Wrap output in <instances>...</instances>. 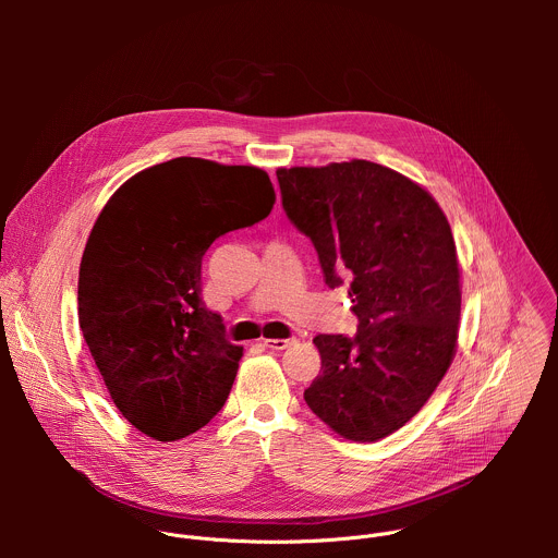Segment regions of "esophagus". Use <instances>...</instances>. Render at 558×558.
I'll use <instances>...</instances> for the list:
<instances>
[{"label":"esophagus","instance_id":"1","mask_svg":"<svg viewBox=\"0 0 558 558\" xmlns=\"http://www.w3.org/2000/svg\"><path fill=\"white\" fill-rule=\"evenodd\" d=\"M298 340L295 338H287V340H263V344L271 351H284L289 347H293Z\"/></svg>","mask_w":558,"mask_h":558}]
</instances>
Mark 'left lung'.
<instances>
[{
	"instance_id": "1",
	"label": "left lung",
	"mask_w": 558,
	"mask_h": 558,
	"mask_svg": "<svg viewBox=\"0 0 558 558\" xmlns=\"http://www.w3.org/2000/svg\"><path fill=\"white\" fill-rule=\"evenodd\" d=\"M282 209L313 243L325 282L349 284L357 333H320L306 407L338 435L402 428L446 375L461 313L450 225L411 179L371 161L280 168Z\"/></svg>"
}]
</instances>
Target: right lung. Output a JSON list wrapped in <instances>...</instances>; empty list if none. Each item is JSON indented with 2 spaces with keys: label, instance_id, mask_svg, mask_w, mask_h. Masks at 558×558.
<instances>
[{
  "label": "right lung",
  "instance_id": "obj_1",
  "mask_svg": "<svg viewBox=\"0 0 558 558\" xmlns=\"http://www.w3.org/2000/svg\"><path fill=\"white\" fill-rule=\"evenodd\" d=\"M274 201L258 168L179 156L101 209L78 267V327L112 402L147 437L177 441L225 407L243 347L201 298L203 256Z\"/></svg>",
  "mask_w": 558,
  "mask_h": 558
}]
</instances>
